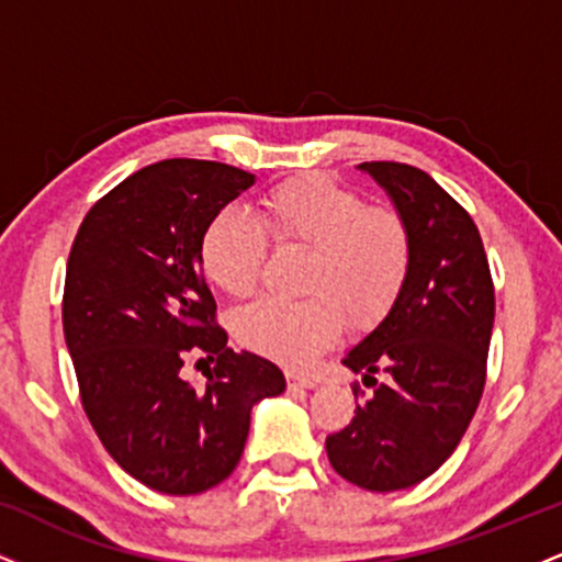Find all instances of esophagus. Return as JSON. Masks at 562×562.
<instances>
[{"label": "esophagus", "instance_id": "1", "mask_svg": "<svg viewBox=\"0 0 562 562\" xmlns=\"http://www.w3.org/2000/svg\"><path fill=\"white\" fill-rule=\"evenodd\" d=\"M285 378H288L290 389H314V385H317V380L306 378V375H299V372H288Z\"/></svg>", "mask_w": 562, "mask_h": 562}]
</instances>
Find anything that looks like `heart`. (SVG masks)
I'll list each match as a JSON object with an SVG mask.
<instances>
[{
  "instance_id": "obj_1",
  "label": "heart",
  "mask_w": 562,
  "mask_h": 562,
  "mask_svg": "<svg viewBox=\"0 0 562 562\" xmlns=\"http://www.w3.org/2000/svg\"><path fill=\"white\" fill-rule=\"evenodd\" d=\"M267 237L277 248H303V301L261 299L232 317L237 344L308 370L344 333L370 330L402 299L412 269V235L402 216L367 205L359 192L303 173L261 198L259 222L240 209H222L209 218L198 243L205 280L245 299L259 285L267 261Z\"/></svg>"
}]
</instances>
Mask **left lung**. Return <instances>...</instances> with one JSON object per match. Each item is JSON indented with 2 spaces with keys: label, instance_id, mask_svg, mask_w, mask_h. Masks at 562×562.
<instances>
[{
  "label": "left lung",
  "instance_id": "left-lung-1",
  "mask_svg": "<svg viewBox=\"0 0 562 562\" xmlns=\"http://www.w3.org/2000/svg\"><path fill=\"white\" fill-rule=\"evenodd\" d=\"M359 171L383 187L409 227L412 269L393 312L344 357L372 396L325 449L353 486L398 492L449 460L479 409L494 285L479 227L434 177L393 160L359 164Z\"/></svg>",
  "mask_w": 562,
  "mask_h": 562
}]
</instances>
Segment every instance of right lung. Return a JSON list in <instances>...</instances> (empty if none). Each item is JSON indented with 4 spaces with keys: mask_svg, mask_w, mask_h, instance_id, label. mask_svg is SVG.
<instances>
[{
    "mask_svg": "<svg viewBox=\"0 0 562 562\" xmlns=\"http://www.w3.org/2000/svg\"><path fill=\"white\" fill-rule=\"evenodd\" d=\"M254 182L216 160L145 166L97 200L70 248L63 333L83 412L108 454L160 494L229 479L254 404L285 391L280 367L227 348L198 259L209 218ZM198 352L217 362L200 392L178 375Z\"/></svg>",
    "mask_w": 562,
    "mask_h": 562,
    "instance_id": "add662e5",
    "label": "right lung"
}]
</instances>
